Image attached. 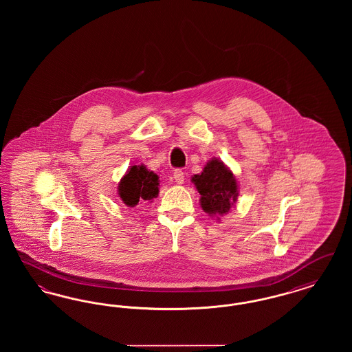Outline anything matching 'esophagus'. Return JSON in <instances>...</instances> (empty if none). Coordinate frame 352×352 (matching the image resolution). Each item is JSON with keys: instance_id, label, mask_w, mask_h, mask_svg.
Returning <instances> with one entry per match:
<instances>
[{"instance_id": "obj_1", "label": "esophagus", "mask_w": 352, "mask_h": 352, "mask_svg": "<svg viewBox=\"0 0 352 352\" xmlns=\"http://www.w3.org/2000/svg\"><path fill=\"white\" fill-rule=\"evenodd\" d=\"M174 179H175V182L178 184H184V173L182 170H175L174 171Z\"/></svg>"}]
</instances>
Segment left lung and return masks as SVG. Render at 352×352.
Returning a JSON list of instances; mask_svg holds the SVG:
<instances>
[{"label":"left lung","mask_w":352,"mask_h":352,"mask_svg":"<svg viewBox=\"0 0 352 352\" xmlns=\"http://www.w3.org/2000/svg\"><path fill=\"white\" fill-rule=\"evenodd\" d=\"M201 194V206L210 217H223L230 212L237 197L239 187L234 173L218 158L210 160L201 174L191 178Z\"/></svg>","instance_id":"1"}]
</instances>
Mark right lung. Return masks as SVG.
Returning <instances> with one entry per match:
<instances>
[{
  "label": "right lung",
  "mask_w": 352,
  "mask_h": 352,
  "mask_svg": "<svg viewBox=\"0 0 352 352\" xmlns=\"http://www.w3.org/2000/svg\"><path fill=\"white\" fill-rule=\"evenodd\" d=\"M160 177L148 170L145 165H133L126 171L118 184L120 199L128 207H134L138 201H151L160 192Z\"/></svg>",
  "instance_id": "1"
}]
</instances>
